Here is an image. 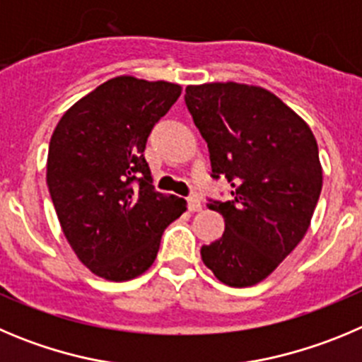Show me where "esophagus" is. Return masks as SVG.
Returning <instances> with one entry per match:
<instances>
[{"mask_svg":"<svg viewBox=\"0 0 362 362\" xmlns=\"http://www.w3.org/2000/svg\"><path fill=\"white\" fill-rule=\"evenodd\" d=\"M201 208H203L201 199H199L197 195H192V197L188 199V210H190L192 214H195V211H201Z\"/></svg>","mask_w":362,"mask_h":362,"instance_id":"1","label":"esophagus"}]
</instances>
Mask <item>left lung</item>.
<instances>
[{"instance_id": "8db88e82", "label": "left lung", "mask_w": 362, "mask_h": 362, "mask_svg": "<svg viewBox=\"0 0 362 362\" xmlns=\"http://www.w3.org/2000/svg\"><path fill=\"white\" fill-rule=\"evenodd\" d=\"M185 102L208 144L211 175L231 185V201H210L224 233L201 247L204 265L230 287L265 280L310 226L323 168L307 122L260 86H188Z\"/></svg>"}]
</instances>
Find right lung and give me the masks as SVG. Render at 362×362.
Listing matches in <instances>:
<instances>
[{"mask_svg":"<svg viewBox=\"0 0 362 362\" xmlns=\"http://www.w3.org/2000/svg\"><path fill=\"white\" fill-rule=\"evenodd\" d=\"M181 86L131 75L75 102L53 131L46 183L62 233L97 276L125 281L154 264L165 228L187 201L154 190L145 144Z\"/></svg>","mask_w":362,"mask_h":362,"instance_id":"1","label":"right lung"}]
</instances>
